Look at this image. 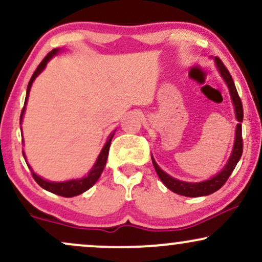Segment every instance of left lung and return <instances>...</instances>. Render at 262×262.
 I'll return each instance as SVG.
<instances>
[{"label":"left lung","mask_w":262,"mask_h":262,"mask_svg":"<svg viewBox=\"0 0 262 262\" xmlns=\"http://www.w3.org/2000/svg\"><path fill=\"white\" fill-rule=\"evenodd\" d=\"M215 65H217L218 71L221 73L222 77H223L225 83L228 85V89H229L231 101H233L234 110H235V117L236 121L239 122L236 125L235 130V141H234L233 151H231V155L228 160L227 165L224 166V169L221 171V172L217 173L215 176H213L210 180H207V181L203 182H185L180 181V180L173 179L170 175H167L166 172H164L160 167L158 166L154 159L151 156L152 165H154L156 173L160 177V180L166 186L167 188L171 189L172 192H175L177 194H181V196L186 197H201V196H208V194L213 193V192L218 191L222 186L227 182V180L229 179V176L233 172V170L235 169L237 161L240 160L243 154V137H242V122L243 117H244V112H243V103L242 100H240L239 95H237V91L235 89V85H234V81L231 79V75L228 71V69L225 68V65L222 62V60L219 58L214 59Z\"/></svg>","instance_id":"left-lung-1"}]
</instances>
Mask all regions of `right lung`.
<instances>
[{
	"label": "right lung",
	"mask_w": 262,
	"mask_h": 262,
	"mask_svg": "<svg viewBox=\"0 0 262 262\" xmlns=\"http://www.w3.org/2000/svg\"><path fill=\"white\" fill-rule=\"evenodd\" d=\"M58 52H59V49H54L49 54H48V55L45 56L43 60H41V62L38 65V68L35 69L34 74L32 75L31 81H29L28 87H27V95H26L25 106H23L22 113H20V119H19L20 123H22V117H23V113H25V111H26V104H27V101H28L29 91H31V87H32L33 81H34L35 77H37L38 75L44 70V68H45V66H47L48 61H49V60L52 59L53 56L55 55V54L58 53ZM113 135H114V133H112V134L110 135V137H108L107 143L104 144L103 149L101 150L100 155H98V158H97V161H96V164L93 165V167L91 169V171H90V172H89V175L85 176V177H82V179H80V180H70V181H65V182H50V181H47V180L41 179V177H39L37 173H34V171L31 169V166H29L28 164H27V165H28L29 170L32 171L33 179L35 180V182H37L41 188L47 189V191L52 192V193L59 194V196H62V197H74V196H77V194L83 193V192L87 191V189L91 188L92 186L95 185L96 182H97V180L100 179L102 171H103L104 166H106L107 158H108V151H110L111 141H112ZM22 152H23V156H25V159H26L25 151H22Z\"/></svg>",
	"instance_id": "obj_1"
}]
</instances>
